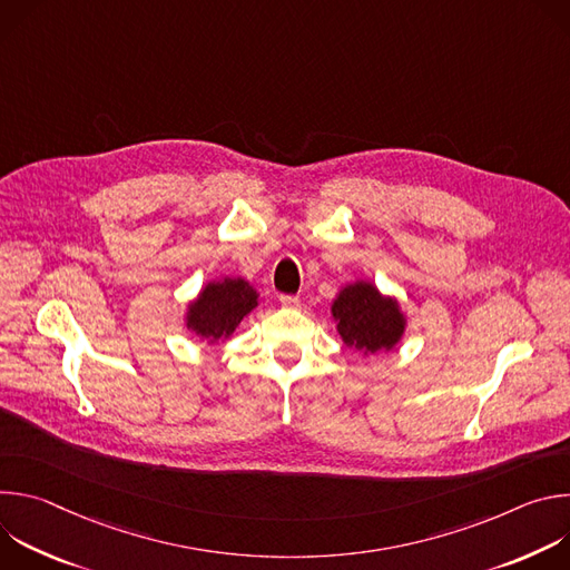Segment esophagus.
Masks as SVG:
<instances>
[{
	"mask_svg": "<svg viewBox=\"0 0 570 570\" xmlns=\"http://www.w3.org/2000/svg\"><path fill=\"white\" fill-rule=\"evenodd\" d=\"M279 302H282V306H286V308H297V306H299V297H297V295H282Z\"/></svg>",
	"mask_w": 570,
	"mask_h": 570,
	"instance_id": "obj_1",
	"label": "esophagus"
}]
</instances>
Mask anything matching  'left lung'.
Returning <instances> with one entry per match:
<instances>
[{
  "label": "left lung",
  "mask_w": 570,
  "mask_h": 570,
  "mask_svg": "<svg viewBox=\"0 0 570 570\" xmlns=\"http://www.w3.org/2000/svg\"><path fill=\"white\" fill-rule=\"evenodd\" d=\"M332 320L347 347L370 358L392 352L409 327V315L394 295H385L370 279H356L341 286L332 299Z\"/></svg>",
  "instance_id": "8db88e82"
}]
</instances>
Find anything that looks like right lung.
Instances as JSON below:
<instances>
[{
  "label": "right lung",
  "instance_id": "right-lung-1",
  "mask_svg": "<svg viewBox=\"0 0 570 570\" xmlns=\"http://www.w3.org/2000/svg\"><path fill=\"white\" fill-rule=\"evenodd\" d=\"M259 306L257 288L243 277L209 279L200 293L187 302L183 324L200 343L216 345L232 338L243 317Z\"/></svg>",
  "mask_w": 570,
  "mask_h": 570
}]
</instances>
